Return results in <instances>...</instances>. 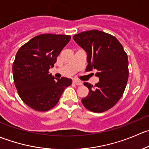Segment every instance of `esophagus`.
<instances>
[{
  "label": "esophagus",
  "mask_w": 149,
  "mask_h": 149,
  "mask_svg": "<svg viewBox=\"0 0 149 149\" xmlns=\"http://www.w3.org/2000/svg\"><path fill=\"white\" fill-rule=\"evenodd\" d=\"M73 84H75L76 85H77V86L82 85V82L80 81H79V80H76V79H75V80H73Z\"/></svg>",
  "instance_id": "esophagus-1"
}]
</instances>
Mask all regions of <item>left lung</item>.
I'll list each match as a JSON object with an SVG mask.
<instances>
[{
  "label": "left lung",
  "instance_id": "8db88e82",
  "mask_svg": "<svg viewBox=\"0 0 149 149\" xmlns=\"http://www.w3.org/2000/svg\"><path fill=\"white\" fill-rule=\"evenodd\" d=\"M73 39L87 54V70L96 69L100 81L82 99L87 109L103 112L112 108L123 96L128 79V60L123 47L114 36L99 30L84 31Z\"/></svg>",
  "mask_w": 149,
  "mask_h": 149
}]
</instances>
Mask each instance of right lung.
<instances>
[{"mask_svg": "<svg viewBox=\"0 0 149 149\" xmlns=\"http://www.w3.org/2000/svg\"><path fill=\"white\" fill-rule=\"evenodd\" d=\"M70 40L69 35L40 34L18 50L12 68L15 86L22 101L32 109H50L72 84L70 79H57L48 71Z\"/></svg>", "mask_w": 149, "mask_h": 149, "instance_id": "add662e5", "label": "right lung"}]
</instances>
